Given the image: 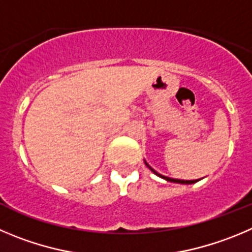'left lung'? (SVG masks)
<instances>
[{
  "mask_svg": "<svg viewBox=\"0 0 252 252\" xmlns=\"http://www.w3.org/2000/svg\"><path fill=\"white\" fill-rule=\"evenodd\" d=\"M145 165H147L148 168H149L150 170H152L153 173L155 174V175L160 176V178H163V179H165L166 182H171V183H179V184H194V183H196V182H197V180H180V179H171V178H168V176H164V175H161V174L157 173V171H155L154 169H153L152 166H150L149 164L147 163V161H145Z\"/></svg>",
  "mask_w": 252,
  "mask_h": 252,
  "instance_id": "8db88e82",
  "label": "left lung"
}]
</instances>
